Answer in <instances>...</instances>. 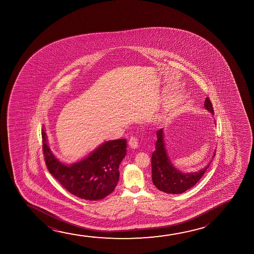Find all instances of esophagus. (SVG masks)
Returning <instances> with one entry per match:
<instances>
[{"label":"esophagus","instance_id":"esophagus-1","mask_svg":"<svg viewBox=\"0 0 254 254\" xmlns=\"http://www.w3.org/2000/svg\"><path fill=\"white\" fill-rule=\"evenodd\" d=\"M128 143L129 146H131L133 149H135V148L139 146V141H138V139L136 137H132V136L130 139H129Z\"/></svg>","mask_w":254,"mask_h":254}]
</instances>
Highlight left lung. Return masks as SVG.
I'll list each match as a JSON object with an SVG mask.
<instances>
[{
	"label": "left lung",
	"instance_id": "1",
	"mask_svg": "<svg viewBox=\"0 0 254 254\" xmlns=\"http://www.w3.org/2000/svg\"><path fill=\"white\" fill-rule=\"evenodd\" d=\"M204 106L209 112L214 115L212 102L208 97L205 98ZM156 135L158 139L155 143L156 149L152 155L153 183L159 190L164 192L173 194L182 193L198 183V181L205 174L209 165L198 172L183 174L173 166V164L167 156L164 143L163 129L160 128V130H158ZM214 156L215 153L212 157Z\"/></svg>",
	"mask_w": 254,
	"mask_h": 254
}]
</instances>
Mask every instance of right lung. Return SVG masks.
<instances>
[{
  "label": "right lung",
  "instance_id": "obj_1",
  "mask_svg": "<svg viewBox=\"0 0 254 254\" xmlns=\"http://www.w3.org/2000/svg\"><path fill=\"white\" fill-rule=\"evenodd\" d=\"M42 137L48 170L70 193L86 200H99L114 191L120 178V164L127 153L125 139L103 143L87 158L66 166L53 154L44 128Z\"/></svg>",
  "mask_w": 254,
  "mask_h": 254
}]
</instances>
